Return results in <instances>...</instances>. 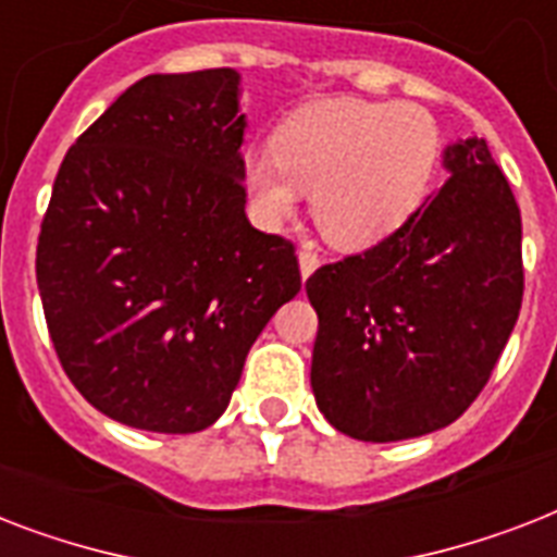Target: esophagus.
<instances>
[{
    "label": "esophagus",
    "mask_w": 557,
    "mask_h": 557,
    "mask_svg": "<svg viewBox=\"0 0 557 557\" xmlns=\"http://www.w3.org/2000/svg\"><path fill=\"white\" fill-rule=\"evenodd\" d=\"M318 265H321V253H318V248H314L312 243L304 245V248H300V274H304V280L309 277Z\"/></svg>",
    "instance_id": "esophagus-1"
}]
</instances>
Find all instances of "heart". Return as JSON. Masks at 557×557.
<instances>
[{
  "mask_svg": "<svg viewBox=\"0 0 557 557\" xmlns=\"http://www.w3.org/2000/svg\"><path fill=\"white\" fill-rule=\"evenodd\" d=\"M442 159L428 109L335 98L297 109L277 126L271 152H251L245 185L257 213L280 222L312 196L323 236L361 251L387 239L422 208Z\"/></svg>",
  "mask_w": 557,
  "mask_h": 557,
  "instance_id": "1",
  "label": "heart"
}]
</instances>
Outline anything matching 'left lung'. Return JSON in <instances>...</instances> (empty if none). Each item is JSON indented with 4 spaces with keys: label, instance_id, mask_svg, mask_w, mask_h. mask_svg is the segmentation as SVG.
<instances>
[{
    "label": "left lung",
    "instance_id": "left-lung-1",
    "mask_svg": "<svg viewBox=\"0 0 557 557\" xmlns=\"http://www.w3.org/2000/svg\"><path fill=\"white\" fill-rule=\"evenodd\" d=\"M448 182L396 234L306 280L312 389L332 428L413 440L466 413L523 304L520 208L483 138L445 150Z\"/></svg>",
    "mask_w": 557,
    "mask_h": 557
}]
</instances>
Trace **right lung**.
I'll return each mask as SVG.
<instances>
[{
	"label": "right lung",
	"instance_id": "add662e5",
	"mask_svg": "<svg viewBox=\"0 0 557 557\" xmlns=\"http://www.w3.org/2000/svg\"><path fill=\"white\" fill-rule=\"evenodd\" d=\"M243 133L234 69L150 74L60 164L37 243L42 312L65 375L115 422L205 431L300 292L295 243L245 216Z\"/></svg>",
	"mask_w": 557,
	"mask_h": 557
}]
</instances>
